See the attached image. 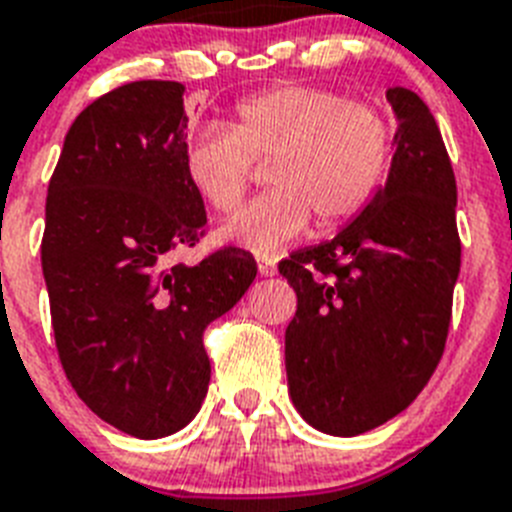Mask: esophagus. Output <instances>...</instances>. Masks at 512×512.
<instances>
[{
    "instance_id": "34e87169",
    "label": "esophagus",
    "mask_w": 512,
    "mask_h": 512,
    "mask_svg": "<svg viewBox=\"0 0 512 512\" xmlns=\"http://www.w3.org/2000/svg\"><path fill=\"white\" fill-rule=\"evenodd\" d=\"M259 274H264V277H272L274 272H277V264H274L272 259H266V256H259Z\"/></svg>"
}]
</instances>
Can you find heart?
Returning a JSON list of instances; mask_svg holds the SVG:
<instances>
[{
	"label": "heart",
	"instance_id": "1",
	"mask_svg": "<svg viewBox=\"0 0 512 512\" xmlns=\"http://www.w3.org/2000/svg\"><path fill=\"white\" fill-rule=\"evenodd\" d=\"M266 164L272 188L222 230L256 253H277L316 217L340 227L377 196L392 162V128L369 104L316 86H274L240 99L230 128H204L185 141L183 170L217 214H235Z\"/></svg>",
	"mask_w": 512,
	"mask_h": 512
}]
</instances>
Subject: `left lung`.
I'll use <instances>...</instances> for the list:
<instances>
[{
	"label": "left lung",
	"instance_id": "left-lung-1",
	"mask_svg": "<svg viewBox=\"0 0 512 512\" xmlns=\"http://www.w3.org/2000/svg\"><path fill=\"white\" fill-rule=\"evenodd\" d=\"M398 114L387 185L335 238L280 264L298 295L285 332L295 408L335 437L377 429L416 400L445 353L460 272L455 175L424 101Z\"/></svg>",
	"mask_w": 512,
	"mask_h": 512
}]
</instances>
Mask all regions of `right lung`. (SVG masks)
Wrapping results in <instances>:
<instances>
[{
    "mask_svg": "<svg viewBox=\"0 0 512 512\" xmlns=\"http://www.w3.org/2000/svg\"><path fill=\"white\" fill-rule=\"evenodd\" d=\"M183 83L135 80L75 117L49 180L41 238L59 363L114 429L167 437L196 416L211 363L204 329L243 298L256 261L206 235L204 198L183 170Z\"/></svg>",
    "mask_w": 512,
    "mask_h": 512,
    "instance_id": "obj_1",
    "label": "right lung"
}]
</instances>
